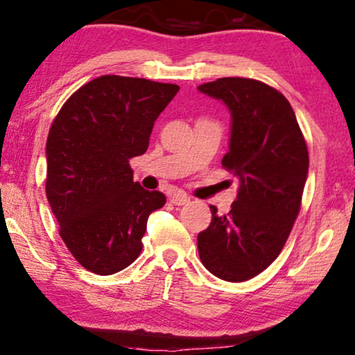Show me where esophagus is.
<instances>
[{
    "label": "esophagus",
    "instance_id": "obj_1",
    "mask_svg": "<svg viewBox=\"0 0 355 355\" xmlns=\"http://www.w3.org/2000/svg\"><path fill=\"white\" fill-rule=\"evenodd\" d=\"M168 201H171L173 206H184V204L189 202V198L183 193H173L172 196L168 198Z\"/></svg>",
    "mask_w": 355,
    "mask_h": 355
}]
</instances>
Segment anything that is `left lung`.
Masks as SVG:
<instances>
[{
	"label": "left lung",
	"instance_id": "8db88e82",
	"mask_svg": "<svg viewBox=\"0 0 355 355\" xmlns=\"http://www.w3.org/2000/svg\"><path fill=\"white\" fill-rule=\"evenodd\" d=\"M232 116L222 166L239 180L232 211L198 234L204 267L225 282H246L278 257L296 220L309 172L306 139L288 99L252 78L225 77L199 85Z\"/></svg>",
	"mask_w": 355,
	"mask_h": 355
}]
</instances>
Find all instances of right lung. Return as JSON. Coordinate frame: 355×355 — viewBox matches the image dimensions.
<instances>
[{
  "mask_svg": "<svg viewBox=\"0 0 355 355\" xmlns=\"http://www.w3.org/2000/svg\"><path fill=\"white\" fill-rule=\"evenodd\" d=\"M180 87L103 76L78 88L54 119L46 141V198L69 251L87 270L112 275L141 252L161 191L133 182L130 159Z\"/></svg>",
  "mask_w": 355,
  "mask_h": 355,
  "instance_id": "right-lung-1",
  "label": "right lung"
}]
</instances>
